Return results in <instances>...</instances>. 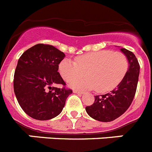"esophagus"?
I'll list each match as a JSON object with an SVG mask.
<instances>
[{"label":"esophagus","instance_id":"1","mask_svg":"<svg viewBox=\"0 0 152 152\" xmlns=\"http://www.w3.org/2000/svg\"><path fill=\"white\" fill-rule=\"evenodd\" d=\"M73 92L75 93V94H84V92H83V91H77V90H74Z\"/></svg>","mask_w":152,"mask_h":152}]
</instances>
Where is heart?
I'll return each instance as SVG.
<instances>
[{"label":"heart","instance_id":"obj_1","mask_svg":"<svg viewBox=\"0 0 152 152\" xmlns=\"http://www.w3.org/2000/svg\"><path fill=\"white\" fill-rule=\"evenodd\" d=\"M128 68L127 57L122 52L112 50L87 53L77 56L75 61L64 58L58 66L61 77L66 81L72 80L73 88L95 89L98 93L113 90L124 78ZM84 73L88 77L80 79Z\"/></svg>","mask_w":152,"mask_h":152}]
</instances>
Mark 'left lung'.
Masks as SVG:
<instances>
[{
    "mask_svg": "<svg viewBox=\"0 0 152 152\" xmlns=\"http://www.w3.org/2000/svg\"><path fill=\"white\" fill-rule=\"evenodd\" d=\"M120 50L129 61L124 78L113 91L95 96L94 103L85 108L88 115L98 121L111 122L123 115L131 105L136 92L140 70L139 61L132 52L124 48Z\"/></svg>",
    "mask_w": 152,
    "mask_h": 152,
    "instance_id": "left-lung-1",
    "label": "left lung"
}]
</instances>
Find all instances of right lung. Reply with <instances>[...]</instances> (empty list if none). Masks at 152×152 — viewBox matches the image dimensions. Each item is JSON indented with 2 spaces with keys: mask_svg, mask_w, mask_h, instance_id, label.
<instances>
[{
  "mask_svg": "<svg viewBox=\"0 0 152 152\" xmlns=\"http://www.w3.org/2000/svg\"><path fill=\"white\" fill-rule=\"evenodd\" d=\"M65 55L53 45L37 44L20 57L13 77V89L23 110L38 120L59 115L72 93L58 72ZM55 84L63 88H55Z\"/></svg>",
  "mask_w": 152,
  "mask_h": 152,
  "instance_id": "right-lung-1",
  "label": "right lung"
}]
</instances>
